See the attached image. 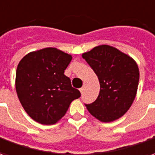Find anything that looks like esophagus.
<instances>
[{"label": "esophagus", "mask_w": 155, "mask_h": 155, "mask_svg": "<svg viewBox=\"0 0 155 155\" xmlns=\"http://www.w3.org/2000/svg\"><path fill=\"white\" fill-rule=\"evenodd\" d=\"M85 87H86V85H85V84H84V85H83V86H82V87H81V90H80L81 93H82V92H83V91H85Z\"/></svg>", "instance_id": "34e87169"}]
</instances>
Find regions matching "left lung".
Wrapping results in <instances>:
<instances>
[{
    "label": "left lung",
    "mask_w": 155,
    "mask_h": 155,
    "mask_svg": "<svg viewBox=\"0 0 155 155\" xmlns=\"http://www.w3.org/2000/svg\"><path fill=\"white\" fill-rule=\"evenodd\" d=\"M98 77L100 92L89 112L102 123L123 117L136 97L139 81L138 64L129 55L110 45H99L82 54Z\"/></svg>",
    "instance_id": "obj_1"
}]
</instances>
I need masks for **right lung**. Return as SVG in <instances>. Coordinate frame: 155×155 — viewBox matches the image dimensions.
<instances>
[{"mask_svg":"<svg viewBox=\"0 0 155 155\" xmlns=\"http://www.w3.org/2000/svg\"><path fill=\"white\" fill-rule=\"evenodd\" d=\"M72 59L56 48L30 52L20 60L16 91L22 107L37 123L52 125L65 115L70 103L81 96L64 70Z\"/></svg>","mask_w":155,"mask_h":155,"instance_id":"add662e5","label":"right lung"}]
</instances>
